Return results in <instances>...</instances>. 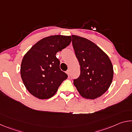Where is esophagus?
<instances>
[{"label":"esophagus","mask_w":132,"mask_h":132,"mask_svg":"<svg viewBox=\"0 0 132 132\" xmlns=\"http://www.w3.org/2000/svg\"><path fill=\"white\" fill-rule=\"evenodd\" d=\"M66 74L67 75H68V76H69V75H70V70H67L66 71Z\"/></svg>","instance_id":"1"}]
</instances>
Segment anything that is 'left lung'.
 Masks as SVG:
<instances>
[{
  "mask_svg": "<svg viewBox=\"0 0 132 132\" xmlns=\"http://www.w3.org/2000/svg\"><path fill=\"white\" fill-rule=\"evenodd\" d=\"M71 37L80 66V75L73 84L82 97L95 99L111 86L113 76L112 64L108 56L92 41L77 35Z\"/></svg>",
  "mask_w": 132,
  "mask_h": 132,
  "instance_id": "8db88e82",
  "label": "left lung"
}]
</instances>
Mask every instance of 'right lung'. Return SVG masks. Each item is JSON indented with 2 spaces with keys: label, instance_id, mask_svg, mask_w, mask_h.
<instances>
[{
  "label": "right lung",
  "instance_id": "1",
  "mask_svg": "<svg viewBox=\"0 0 132 132\" xmlns=\"http://www.w3.org/2000/svg\"><path fill=\"white\" fill-rule=\"evenodd\" d=\"M71 36L52 35L44 38L34 45L24 56L20 74L29 93L39 99L54 95L68 77L60 69L56 54L70 44Z\"/></svg>",
  "mask_w": 132,
  "mask_h": 132
}]
</instances>
